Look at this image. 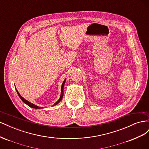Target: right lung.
I'll return each mask as SVG.
<instances>
[{
    "label": "right lung",
    "instance_id": "1",
    "mask_svg": "<svg viewBox=\"0 0 149 149\" xmlns=\"http://www.w3.org/2000/svg\"><path fill=\"white\" fill-rule=\"evenodd\" d=\"M65 81H66V79H65V80H64V81L63 82V84H62V85H61V96H60V99H59V100H58V101L57 102H56L55 104H54V105H53V106H55V105H56V104H57L59 103V102H60V101L62 100L63 97V88H64V85H65ZM16 91H17V92L18 95H19V97H20V98L21 99V100H22V101H23L24 103H25L26 105H28V106H30V107L34 108V109H41V108H42V107H39V106H36V105L33 104L31 103L30 102H29V101H26V100H25V99H24L23 97H22V96H21V95H20V94H19V93L18 92V91L17 90V89H16Z\"/></svg>",
    "mask_w": 149,
    "mask_h": 149
}]
</instances>
